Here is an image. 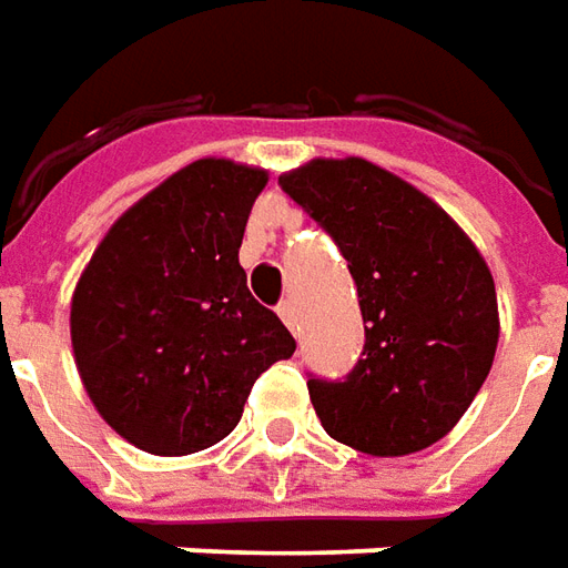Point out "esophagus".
Returning a JSON list of instances; mask_svg holds the SVG:
<instances>
[{"mask_svg": "<svg viewBox=\"0 0 568 568\" xmlns=\"http://www.w3.org/2000/svg\"><path fill=\"white\" fill-rule=\"evenodd\" d=\"M280 316H283L285 326L298 335V311H295V304H292V301H283V304H280Z\"/></svg>", "mask_w": 568, "mask_h": 568, "instance_id": "obj_1", "label": "esophagus"}]
</instances>
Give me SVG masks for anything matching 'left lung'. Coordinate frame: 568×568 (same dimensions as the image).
I'll return each mask as SVG.
<instances>
[{
    "instance_id": "8db88e82",
    "label": "left lung",
    "mask_w": 568,
    "mask_h": 568,
    "mask_svg": "<svg viewBox=\"0 0 568 568\" xmlns=\"http://www.w3.org/2000/svg\"><path fill=\"white\" fill-rule=\"evenodd\" d=\"M333 235L364 314V357L345 379H307L335 442L404 457L457 426L495 364L497 292L445 207L364 158H314L280 176Z\"/></svg>"
}]
</instances>
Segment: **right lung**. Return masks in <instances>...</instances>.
Instances as JSON below:
<instances>
[{
	"instance_id": "obj_1",
	"label": "right lung",
	"mask_w": 568,
	"mask_h": 568,
	"mask_svg": "<svg viewBox=\"0 0 568 568\" xmlns=\"http://www.w3.org/2000/svg\"><path fill=\"white\" fill-rule=\"evenodd\" d=\"M267 171L202 158L108 230L71 298L73 361L111 429L183 457L242 419L254 379L295 354L257 304L239 248Z\"/></svg>"
}]
</instances>
